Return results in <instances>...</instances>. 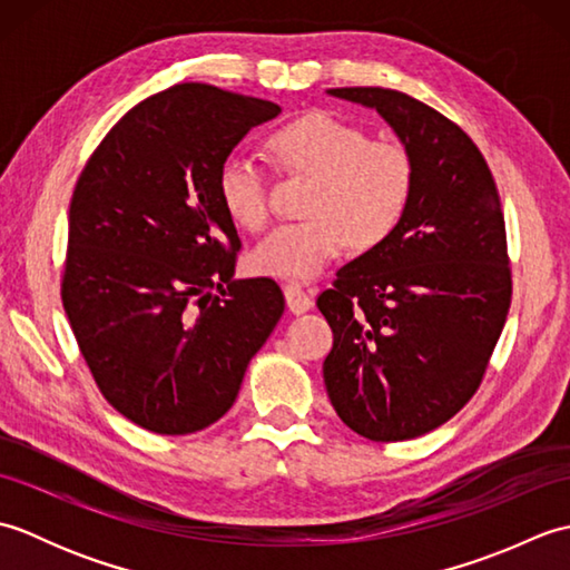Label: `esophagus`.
I'll return each instance as SVG.
<instances>
[{"mask_svg":"<svg viewBox=\"0 0 570 570\" xmlns=\"http://www.w3.org/2000/svg\"><path fill=\"white\" fill-rule=\"evenodd\" d=\"M284 296H286V306H288V311L292 313H306V311H311L313 308V298H311V294L306 292L304 286H301L298 282H288V284H284Z\"/></svg>","mask_w":570,"mask_h":570,"instance_id":"esophagus-1","label":"esophagus"}]
</instances>
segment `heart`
Listing matches in <instances>:
<instances>
[{
    "label": "heart",
    "mask_w": 570,
    "mask_h": 570,
    "mask_svg": "<svg viewBox=\"0 0 570 570\" xmlns=\"http://www.w3.org/2000/svg\"><path fill=\"white\" fill-rule=\"evenodd\" d=\"M269 149L286 171L316 178V184L306 205L308 220L276 227L252 252L259 274L318 276L350 239L357 247L377 245L406 213L414 161L402 144L370 139L357 125L313 112L276 129ZM217 193L237 225L262 229L269 220V186L252 156H227L217 171Z\"/></svg>",
    "instance_id": "1"
}]
</instances>
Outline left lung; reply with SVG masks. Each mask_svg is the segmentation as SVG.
<instances>
[{
	"instance_id": "1",
	"label": "left lung",
	"mask_w": 570,
	"mask_h": 570,
	"mask_svg": "<svg viewBox=\"0 0 570 570\" xmlns=\"http://www.w3.org/2000/svg\"><path fill=\"white\" fill-rule=\"evenodd\" d=\"M377 112L414 161L394 233L337 272L318 308L331 404L370 441L439 429L480 386L512 298L498 186L463 129L404 92L333 88Z\"/></svg>"
}]
</instances>
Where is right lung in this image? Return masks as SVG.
Listing matches in <instances>:
<instances>
[{
    "instance_id": "1",
    "label": "right lung",
    "mask_w": 570,
    "mask_h": 570,
    "mask_svg": "<svg viewBox=\"0 0 570 570\" xmlns=\"http://www.w3.org/2000/svg\"><path fill=\"white\" fill-rule=\"evenodd\" d=\"M278 112L174 85L107 131L72 190L63 308L102 396L141 429L186 435L225 416L282 318L276 282L235 278L239 237L217 193L220 164Z\"/></svg>"
}]
</instances>
